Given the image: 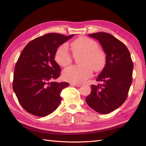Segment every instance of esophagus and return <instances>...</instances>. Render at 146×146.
Wrapping results in <instances>:
<instances>
[{
  "mask_svg": "<svg viewBox=\"0 0 146 146\" xmlns=\"http://www.w3.org/2000/svg\"><path fill=\"white\" fill-rule=\"evenodd\" d=\"M70 85L75 86H76V87H80V86H82L81 84H78V83H71Z\"/></svg>",
  "mask_w": 146,
  "mask_h": 146,
  "instance_id": "obj_1",
  "label": "esophagus"
}]
</instances>
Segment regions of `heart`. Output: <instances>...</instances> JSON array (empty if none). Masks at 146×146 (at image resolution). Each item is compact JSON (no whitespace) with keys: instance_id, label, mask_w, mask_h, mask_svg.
<instances>
[{"instance_id":"1","label":"heart","mask_w":146,"mask_h":146,"mask_svg":"<svg viewBox=\"0 0 146 146\" xmlns=\"http://www.w3.org/2000/svg\"><path fill=\"white\" fill-rule=\"evenodd\" d=\"M74 56L83 54L79 60V66H71L63 72L64 80L73 83H81L92 75L93 70L99 71L103 69L106 62V56L98 48L97 42L87 37L77 38L70 44ZM73 57L66 44L60 46L55 54V60L63 67L70 65Z\"/></svg>"}]
</instances>
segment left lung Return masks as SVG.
<instances>
[{
	"instance_id": "left-lung-1",
	"label": "left lung",
	"mask_w": 146,
	"mask_h": 146,
	"mask_svg": "<svg viewBox=\"0 0 146 146\" xmlns=\"http://www.w3.org/2000/svg\"><path fill=\"white\" fill-rule=\"evenodd\" d=\"M88 36L100 42L106 54V63L96 80L101 83L91 85L86 102L97 112L106 114L125 101L132 82L134 64L127 48L113 36L102 32Z\"/></svg>"
}]
</instances>
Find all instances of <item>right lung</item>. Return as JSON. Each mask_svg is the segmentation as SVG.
<instances>
[{
  "mask_svg": "<svg viewBox=\"0 0 146 146\" xmlns=\"http://www.w3.org/2000/svg\"><path fill=\"white\" fill-rule=\"evenodd\" d=\"M73 36L49 33L30 41L22 51L15 66L12 88L28 113L47 116L61 103V92L69 83L54 82L61 71L54 57L58 46Z\"/></svg>",
  "mask_w": 146,
  "mask_h": 146,
  "instance_id": "obj_1",
  "label": "right lung"
}]
</instances>
